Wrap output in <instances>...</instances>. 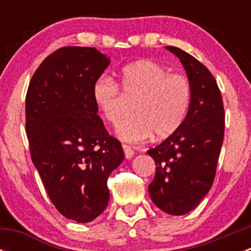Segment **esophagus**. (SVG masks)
<instances>
[{
  "mask_svg": "<svg viewBox=\"0 0 251 251\" xmlns=\"http://www.w3.org/2000/svg\"><path fill=\"white\" fill-rule=\"evenodd\" d=\"M123 149H124V153H125L126 159H131L133 156V154H135L133 149L131 148L130 146H127V144H123Z\"/></svg>",
  "mask_w": 251,
  "mask_h": 251,
  "instance_id": "esophagus-1",
  "label": "esophagus"
}]
</instances>
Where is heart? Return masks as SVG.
I'll return each instance as SVG.
<instances>
[{
    "instance_id": "b5f03b06",
    "label": "heart",
    "mask_w": 251,
    "mask_h": 251,
    "mask_svg": "<svg viewBox=\"0 0 251 251\" xmlns=\"http://www.w3.org/2000/svg\"><path fill=\"white\" fill-rule=\"evenodd\" d=\"M120 81L102 76L95 81L92 98L108 123L115 125L125 113L126 97L135 100V114L116 127L119 137L142 142L151 137L163 140L176 132L186 119L192 100V87L184 75L170 73L154 60L141 59L125 65Z\"/></svg>"
}]
</instances>
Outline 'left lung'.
I'll return each mask as SVG.
<instances>
[{
    "mask_svg": "<svg viewBox=\"0 0 251 251\" xmlns=\"http://www.w3.org/2000/svg\"><path fill=\"white\" fill-rule=\"evenodd\" d=\"M166 48L186 69L192 100L181 127L147 151L156 164L149 196L166 214L184 215L198 206L214 183L225 136V108L216 80L203 63L179 48Z\"/></svg>",
    "mask_w": 251,
    "mask_h": 251,
    "instance_id": "left-lung-1",
    "label": "left lung"
}]
</instances>
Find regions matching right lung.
Returning a JSON list of instances; mask_svg holds the SVG:
<instances>
[{
  "label": "right lung",
  "mask_w": 251,
  "mask_h": 251,
  "mask_svg": "<svg viewBox=\"0 0 251 251\" xmlns=\"http://www.w3.org/2000/svg\"><path fill=\"white\" fill-rule=\"evenodd\" d=\"M109 58L93 47H62L40 64L25 97V131L35 168L55 209L90 222L109 201L108 177L124 160L92 98Z\"/></svg>",
  "instance_id": "1"
}]
</instances>
